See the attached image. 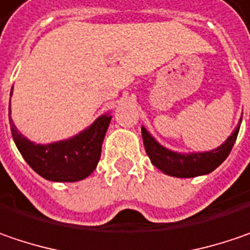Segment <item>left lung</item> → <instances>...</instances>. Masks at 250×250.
<instances>
[{"mask_svg": "<svg viewBox=\"0 0 250 250\" xmlns=\"http://www.w3.org/2000/svg\"><path fill=\"white\" fill-rule=\"evenodd\" d=\"M241 121H239V125L236 126V129L232 132L231 136L219 147L209 150V152H204V153H190V155L171 152L166 147H163L162 145L157 144L155 138H152L150 133L142 126L145 150L150 159V162L153 163V166L162 170L165 174L173 176V177H181V179L208 174L218 167L231 153L232 146L238 138Z\"/></svg>", "mask_w": 250, "mask_h": 250, "instance_id": "1", "label": "left lung"}]
</instances>
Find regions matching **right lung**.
<instances>
[{
	"label": "right lung",
	"instance_id": "1",
	"mask_svg": "<svg viewBox=\"0 0 250 250\" xmlns=\"http://www.w3.org/2000/svg\"><path fill=\"white\" fill-rule=\"evenodd\" d=\"M109 122L111 117L103 115L87 129L70 139L49 145H36L28 141L17 129L9 117L12 138L26 163L46 180L60 183L83 180L93 173L101 156V146Z\"/></svg>",
	"mask_w": 250,
	"mask_h": 250
}]
</instances>
